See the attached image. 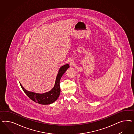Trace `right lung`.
Here are the masks:
<instances>
[{"label":"right lung","mask_w":134,"mask_h":134,"mask_svg":"<svg viewBox=\"0 0 134 134\" xmlns=\"http://www.w3.org/2000/svg\"><path fill=\"white\" fill-rule=\"evenodd\" d=\"M69 67V64H67L60 68L57 75L54 87L49 92L44 93H37L26 90L20 83V86L24 90V93L33 101L42 105L51 104L55 101L59 96L60 93V88L59 85L60 80L63 75Z\"/></svg>","instance_id":"add662e5"}]
</instances>
